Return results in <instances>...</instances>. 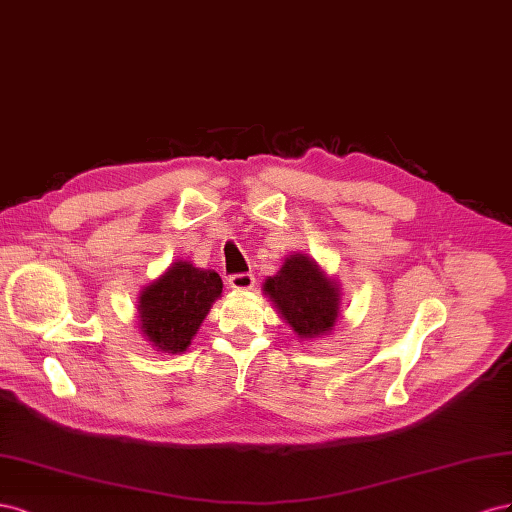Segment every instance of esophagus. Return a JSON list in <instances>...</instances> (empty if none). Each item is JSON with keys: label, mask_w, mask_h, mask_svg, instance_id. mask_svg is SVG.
Here are the masks:
<instances>
[{"label": "esophagus", "mask_w": 512, "mask_h": 512, "mask_svg": "<svg viewBox=\"0 0 512 512\" xmlns=\"http://www.w3.org/2000/svg\"><path fill=\"white\" fill-rule=\"evenodd\" d=\"M229 287L236 289V291L253 289L255 287V276L248 274V272H244V274H231L229 276Z\"/></svg>", "instance_id": "esophagus-1"}]
</instances>
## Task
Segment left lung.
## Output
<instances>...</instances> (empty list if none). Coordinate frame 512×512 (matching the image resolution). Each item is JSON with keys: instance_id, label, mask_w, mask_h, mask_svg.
<instances>
[{"instance_id": "1", "label": "left lung", "mask_w": 512, "mask_h": 512, "mask_svg": "<svg viewBox=\"0 0 512 512\" xmlns=\"http://www.w3.org/2000/svg\"><path fill=\"white\" fill-rule=\"evenodd\" d=\"M264 291L300 339H317L337 324L339 285L309 255H289L283 268L268 276Z\"/></svg>"}]
</instances>
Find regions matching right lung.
Masks as SVG:
<instances>
[{
  "mask_svg": "<svg viewBox=\"0 0 512 512\" xmlns=\"http://www.w3.org/2000/svg\"><path fill=\"white\" fill-rule=\"evenodd\" d=\"M223 294V281L214 270L175 261L139 296V326L158 352H186L212 302Z\"/></svg>",
  "mask_w": 512,
  "mask_h": 512,
  "instance_id": "add662e5",
  "label": "right lung"
}]
</instances>
